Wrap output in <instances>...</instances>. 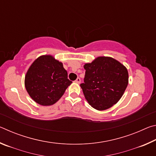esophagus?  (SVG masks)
I'll list each match as a JSON object with an SVG mask.
<instances>
[{
	"label": "esophagus",
	"mask_w": 156,
	"mask_h": 156,
	"mask_svg": "<svg viewBox=\"0 0 156 156\" xmlns=\"http://www.w3.org/2000/svg\"><path fill=\"white\" fill-rule=\"evenodd\" d=\"M75 82L76 83H80V78H78L76 80H75Z\"/></svg>",
	"instance_id": "esophagus-1"
}]
</instances>
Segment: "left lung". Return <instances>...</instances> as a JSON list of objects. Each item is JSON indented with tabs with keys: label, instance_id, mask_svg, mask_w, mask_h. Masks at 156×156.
<instances>
[{
	"label": "left lung",
	"instance_id": "8db88e82",
	"mask_svg": "<svg viewBox=\"0 0 156 156\" xmlns=\"http://www.w3.org/2000/svg\"><path fill=\"white\" fill-rule=\"evenodd\" d=\"M84 68L85 76L80 87L88 103L98 111L117 103L129 83L125 66L112 57L99 56L85 63Z\"/></svg>",
	"mask_w": 156,
	"mask_h": 156
}]
</instances>
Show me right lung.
<instances>
[{
    "label": "right lung",
    "instance_id": "right-lung-1",
    "mask_svg": "<svg viewBox=\"0 0 156 156\" xmlns=\"http://www.w3.org/2000/svg\"><path fill=\"white\" fill-rule=\"evenodd\" d=\"M72 83L62 63L51 55L37 58L25 77L28 94L36 103L43 106H50L58 101Z\"/></svg>",
    "mask_w": 156,
    "mask_h": 156
}]
</instances>
